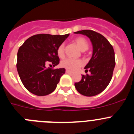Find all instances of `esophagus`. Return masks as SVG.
<instances>
[{
    "label": "esophagus",
    "instance_id": "34e87169",
    "mask_svg": "<svg viewBox=\"0 0 134 134\" xmlns=\"http://www.w3.org/2000/svg\"><path fill=\"white\" fill-rule=\"evenodd\" d=\"M66 73L67 74H72V72L71 71H69V70H66Z\"/></svg>",
    "mask_w": 134,
    "mask_h": 134
}]
</instances>
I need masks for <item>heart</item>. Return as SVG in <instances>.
Listing matches in <instances>:
<instances>
[{
    "label": "heart",
    "instance_id": "heart-1",
    "mask_svg": "<svg viewBox=\"0 0 134 134\" xmlns=\"http://www.w3.org/2000/svg\"><path fill=\"white\" fill-rule=\"evenodd\" d=\"M74 42L82 52H84L88 50V43L86 38L83 37H77L74 40ZM57 54L61 58L64 56V45H59L57 50ZM82 65L83 62L80 59H70V58L65 59L61 62V66L62 67H64L71 71H76L78 69L80 68Z\"/></svg>",
    "mask_w": 134,
    "mask_h": 134
}]
</instances>
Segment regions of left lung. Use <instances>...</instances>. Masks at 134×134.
Returning a JSON list of instances; mask_svg holds the SVG:
<instances>
[{
  "instance_id": "1",
  "label": "left lung",
  "mask_w": 134,
  "mask_h": 134,
  "mask_svg": "<svg viewBox=\"0 0 134 134\" xmlns=\"http://www.w3.org/2000/svg\"><path fill=\"white\" fill-rule=\"evenodd\" d=\"M90 38L93 52L90 60L85 66V72L90 75H82V79L75 84L76 90L85 96H94L107 87L115 67V52L112 45L102 35L92 30H82L74 32Z\"/></svg>"
}]
</instances>
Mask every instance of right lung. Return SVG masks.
I'll return each mask as SVG.
<instances>
[{
  "instance_id": "add662e5",
  "label": "right lung",
  "mask_w": 134,
  "mask_h": 134,
  "mask_svg": "<svg viewBox=\"0 0 134 134\" xmlns=\"http://www.w3.org/2000/svg\"><path fill=\"white\" fill-rule=\"evenodd\" d=\"M69 36L36 35L26 40L19 48L17 70L23 84L31 93L44 96L55 90L65 69L47 68L46 64L51 63L54 67L59 64L57 50Z\"/></svg>"
}]
</instances>
